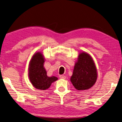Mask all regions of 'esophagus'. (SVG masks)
Listing matches in <instances>:
<instances>
[{"label": "esophagus", "instance_id": "34e87169", "mask_svg": "<svg viewBox=\"0 0 122 122\" xmlns=\"http://www.w3.org/2000/svg\"><path fill=\"white\" fill-rule=\"evenodd\" d=\"M60 78L61 79H66V77L65 75H60Z\"/></svg>", "mask_w": 122, "mask_h": 122}]
</instances>
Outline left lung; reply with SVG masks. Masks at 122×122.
<instances>
[{"label":"left lung","instance_id":"obj_1","mask_svg":"<svg viewBox=\"0 0 122 122\" xmlns=\"http://www.w3.org/2000/svg\"><path fill=\"white\" fill-rule=\"evenodd\" d=\"M97 78V71L92 57L82 51L78 54L74 67L71 81L78 90H85L92 88Z\"/></svg>","mask_w":122,"mask_h":122}]
</instances>
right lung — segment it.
<instances>
[{"label": "right lung", "mask_w": 122, "mask_h": 122, "mask_svg": "<svg viewBox=\"0 0 122 122\" xmlns=\"http://www.w3.org/2000/svg\"><path fill=\"white\" fill-rule=\"evenodd\" d=\"M45 57L41 52L34 54L30 61L28 67V77L33 86L39 90H46L53 82L58 78L55 76L49 77L44 65Z\"/></svg>", "instance_id": "add662e5"}]
</instances>
